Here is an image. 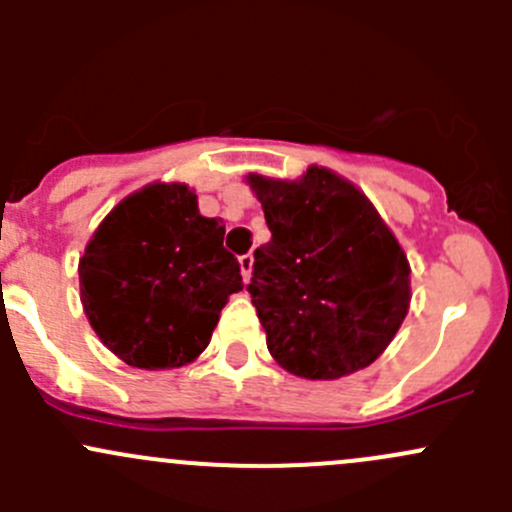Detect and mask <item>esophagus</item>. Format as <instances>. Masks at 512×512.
Segmentation results:
<instances>
[{
    "label": "esophagus",
    "mask_w": 512,
    "mask_h": 512,
    "mask_svg": "<svg viewBox=\"0 0 512 512\" xmlns=\"http://www.w3.org/2000/svg\"><path fill=\"white\" fill-rule=\"evenodd\" d=\"M252 265H255V257H252V252H247V255L240 257L242 280H245V282H250V277H252Z\"/></svg>",
    "instance_id": "esophagus-1"
}]
</instances>
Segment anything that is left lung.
<instances>
[{
  "instance_id": "left-lung-1",
  "label": "left lung",
  "mask_w": 512,
  "mask_h": 512,
  "mask_svg": "<svg viewBox=\"0 0 512 512\" xmlns=\"http://www.w3.org/2000/svg\"><path fill=\"white\" fill-rule=\"evenodd\" d=\"M272 240L255 250L247 292L277 364L332 381L366 369L411 304L404 247L369 198L334 170L297 180L245 175Z\"/></svg>"
}]
</instances>
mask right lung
Listing matches in <instances>:
<instances>
[{
	"mask_svg": "<svg viewBox=\"0 0 512 512\" xmlns=\"http://www.w3.org/2000/svg\"><path fill=\"white\" fill-rule=\"evenodd\" d=\"M223 237L225 225L200 215L185 183L156 180L126 195L79 260L81 304L98 339L136 369L198 359L220 309L242 289Z\"/></svg>",
	"mask_w": 512,
	"mask_h": 512,
	"instance_id": "obj_1",
	"label": "right lung"
}]
</instances>
